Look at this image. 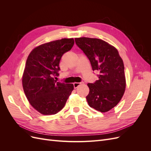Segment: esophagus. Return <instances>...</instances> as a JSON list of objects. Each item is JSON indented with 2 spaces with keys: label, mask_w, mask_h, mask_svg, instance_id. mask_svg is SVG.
<instances>
[{
  "label": "esophagus",
  "mask_w": 151,
  "mask_h": 151,
  "mask_svg": "<svg viewBox=\"0 0 151 151\" xmlns=\"http://www.w3.org/2000/svg\"><path fill=\"white\" fill-rule=\"evenodd\" d=\"M82 84H83V82H81V83H74L73 84H74V88L75 89H76L77 87H78L79 86H80Z\"/></svg>",
  "instance_id": "esophagus-1"
}]
</instances>
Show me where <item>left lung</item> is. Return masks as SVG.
<instances>
[{
  "label": "left lung",
  "instance_id": "1",
  "mask_svg": "<svg viewBox=\"0 0 151 151\" xmlns=\"http://www.w3.org/2000/svg\"><path fill=\"white\" fill-rule=\"evenodd\" d=\"M75 42L90 61L93 70H98L99 79L88 83V104L100 112H106L119 103L125 89L124 64L118 50L98 38H79Z\"/></svg>",
  "mask_w": 151,
  "mask_h": 151
}]
</instances>
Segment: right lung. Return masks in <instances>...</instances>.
<instances>
[{"mask_svg":"<svg viewBox=\"0 0 151 151\" xmlns=\"http://www.w3.org/2000/svg\"><path fill=\"white\" fill-rule=\"evenodd\" d=\"M73 38L43 44L32 50L27 58L22 86L31 105L43 115H55L64 107L74 89L72 84L57 82L62 55L74 46ZM56 78V77H55Z\"/></svg>","mask_w":151,"mask_h":151,"instance_id":"1","label":"right lung"}]
</instances>
